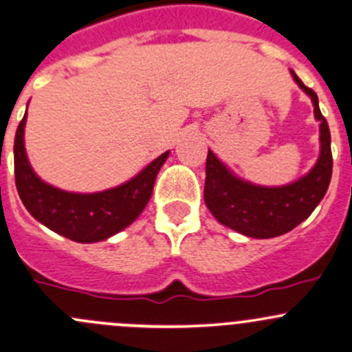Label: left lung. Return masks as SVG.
<instances>
[{
	"label": "left lung",
	"mask_w": 352,
	"mask_h": 352,
	"mask_svg": "<svg viewBox=\"0 0 352 352\" xmlns=\"http://www.w3.org/2000/svg\"><path fill=\"white\" fill-rule=\"evenodd\" d=\"M292 78L314 104V115L320 125V154L314 168L305 176L283 186H263L239 177L212 151L206 155L205 198L212 215L222 226L254 239H271L283 235L307 220L315 206L327 193L332 176L331 132L322 117L318 98L307 88L293 71Z\"/></svg>",
	"instance_id": "left-lung-1"
}]
</instances>
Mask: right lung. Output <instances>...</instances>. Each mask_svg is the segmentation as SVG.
I'll use <instances>...</instances> for the list:
<instances>
[{
    "instance_id": "obj_1",
    "label": "right lung",
    "mask_w": 352,
    "mask_h": 352,
    "mask_svg": "<svg viewBox=\"0 0 352 352\" xmlns=\"http://www.w3.org/2000/svg\"><path fill=\"white\" fill-rule=\"evenodd\" d=\"M25 123L27 113L14 135V181L25 208L35 220L81 244L107 241L135 222L151 200L155 177L169 152L118 186L96 193H74L45 183L34 171L25 151Z\"/></svg>"
}]
</instances>
